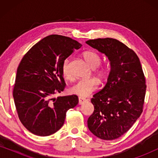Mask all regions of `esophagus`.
I'll list each match as a JSON object with an SVG mask.
<instances>
[{"mask_svg": "<svg viewBox=\"0 0 158 158\" xmlns=\"http://www.w3.org/2000/svg\"><path fill=\"white\" fill-rule=\"evenodd\" d=\"M87 101H88L87 99H85L84 98H81V97H79V98H78V103L80 105L83 104L84 103L87 102Z\"/></svg>", "mask_w": 158, "mask_h": 158, "instance_id": "esophagus-1", "label": "esophagus"}]
</instances>
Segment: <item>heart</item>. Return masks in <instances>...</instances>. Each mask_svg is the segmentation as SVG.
I'll list each match as a JSON object with an SVG mask.
<instances>
[{
  "instance_id": "1",
  "label": "heart",
  "mask_w": 158,
  "mask_h": 158,
  "mask_svg": "<svg viewBox=\"0 0 158 158\" xmlns=\"http://www.w3.org/2000/svg\"><path fill=\"white\" fill-rule=\"evenodd\" d=\"M83 57L92 69L98 68L101 64V58L100 55L94 51H86L83 53ZM62 75L66 78H70L69 60H65L62 68ZM96 75L98 78H103L105 75V70L103 69H98L96 70ZM98 82L96 79L90 78L88 80H80L75 83L70 88V92L73 94L81 97H87L96 91L98 88Z\"/></svg>"
}]
</instances>
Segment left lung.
<instances>
[{
  "instance_id": "1",
  "label": "left lung",
  "mask_w": 158,
  "mask_h": 158,
  "mask_svg": "<svg viewBox=\"0 0 158 158\" xmlns=\"http://www.w3.org/2000/svg\"><path fill=\"white\" fill-rule=\"evenodd\" d=\"M104 54L110 62L107 83L93 96L94 111L88 119L89 130L104 140L117 139L133 126L142 112L145 78L139 57L113 38L85 42Z\"/></svg>"
}]
</instances>
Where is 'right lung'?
<instances>
[{
	"label": "right lung",
	"mask_w": 158,
	"mask_h": 158,
	"mask_svg": "<svg viewBox=\"0 0 158 158\" xmlns=\"http://www.w3.org/2000/svg\"><path fill=\"white\" fill-rule=\"evenodd\" d=\"M82 44L68 36L52 34L34 44L17 69L13 92L22 124L34 135L49 136L63 126L66 112L78 103L75 95L53 98L64 90V60Z\"/></svg>",
	"instance_id": "add662e5"
}]
</instances>
